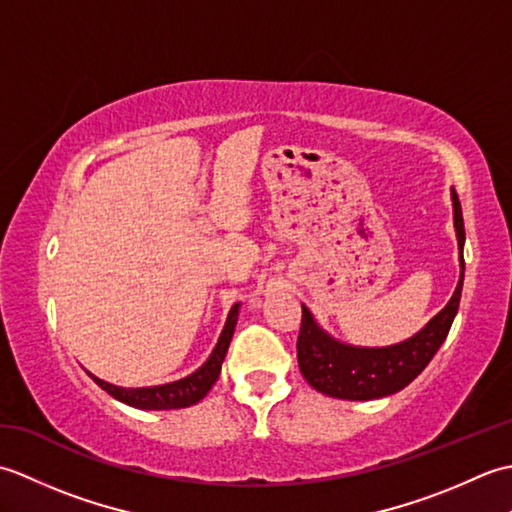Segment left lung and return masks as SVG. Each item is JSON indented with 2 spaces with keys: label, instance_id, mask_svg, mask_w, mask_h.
<instances>
[{
  "label": "left lung",
  "instance_id": "obj_1",
  "mask_svg": "<svg viewBox=\"0 0 512 512\" xmlns=\"http://www.w3.org/2000/svg\"><path fill=\"white\" fill-rule=\"evenodd\" d=\"M451 200L455 237H458L460 248V279L447 306L422 330L405 341L385 347H361L334 339L301 303L303 317L297 341V358L301 374L308 380L310 387L325 396L341 400L385 398L405 389L429 365L431 358L436 356L440 345L447 339L455 314H458L464 281L462 206L455 191L451 193Z\"/></svg>",
  "mask_w": 512,
  "mask_h": 512
}]
</instances>
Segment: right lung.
I'll use <instances>...</instances> for the list:
<instances>
[{
    "label": "right lung",
    "instance_id": "add662e5",
    "mask_svg": "<svg viewBox=\"0 0 512 512\" xmlns=\"http://www.w3.org/2000/svg\"><path fill=\"white\" fill-rule=\"evenodd\" d=\"M239 306H242V303H235L231 312H228L224 330L220 334V339H217L211 356L206 358V361L189 376H184L180 380H173V383L151 385V387H118V385L107 383V380L94 376L90 372H88V376L101 389H105L112 398L125 402V405H129V407L147 409V411H165V409L191 407V405H195V402H200L206 394H209V389L215 385V380L220 378L222 363H224L226 352H228V345H231V339L235 334Z\"/></svg>",
    "mask_w": 512,
    "mask_h": 512
}]
</instances>
